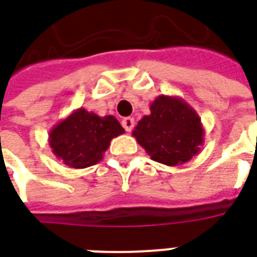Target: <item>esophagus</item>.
<instances>
[{"label": "esophagus", "instance_id": "34e87169", "mask_svg": "<svg viewBox=\"0 0 257 257\" xmlns=\"http://www.w3.org/2000/svg\"><path fill=\"white\" fill-rule=\"evenodd\" d=\"M122 126L126 132H131L135 126V119L132 117H126L122 119Z\"/></svg>", "mask_w": 257, "mask_h": 257}]
</instances>
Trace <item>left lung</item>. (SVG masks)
<instances>
[{
    "mask_svg": "<svg viewBox=\"0 0 257 257\" xmlns=\"http://www.w3.org/2000/svg\"><path fill=\"white\" fill-rule=\"evenodd\" d=\"M132 135L153 161L176 167L201 151L205 131L187 101L161 95L151 103L150 114L140 119Z\"/></svg>",
    "mask_w": 257,
    "mask_h": 257,
    "instance_id": "1",
    "label": "left lung"
}]
</instances>
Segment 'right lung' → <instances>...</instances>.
Masks as SVG:
<instances>
[{
  "mask_svg": "<svg viewBox=\"0 0 257 257\" xmlns=\"http://www.w3.org/2000/svg\"><path fill=\"white\" fill-rule=\"evenodd\" d=\"M123 132L115 117H99L85 108H77L53 126L49 146L64 165L82 169L100 162L110 142Z\"/></svg>",
  "mask_w": 257,
  "mask_h": 257,
  "instance_id": "add662e5",
  "label": "right lung"
}]
</instances>
